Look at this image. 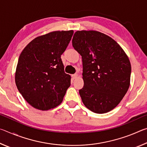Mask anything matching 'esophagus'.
Returning a JSON list of instances; mask_svg holds the SVG:
<instances>
[{"mask_svg":"<svg viewBox=\"0 0 147 147\" xmlns=\"http://www.w3.org/2000/svg\"><path fill=\"white\" fill-rule=\"evenodd\" d=\"M78 74H73V75H72V78H73V79H76L77 77H78Z\"/></svg>","mask_w":147,"mask_h":147,"instance_id":"1","label":"esophagus"}]
</instances>
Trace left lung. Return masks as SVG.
Here are the masks:
<instances>
[{
    "label": "left lung",
    "instance_id": "8db88e82",
    "mask_svg": "<svg viewBox=\"0 0 147 147\" xmlns=\"http://www.w3.org/2000/svg\"><path fill=\"white\" fill-rule=\"evenodd\" d=\"M72 43L82 58L84 84L79 93L84 104L96 113L112 110L130 86L128 57L115 40L97 31H77Z\"/></svg>",
    "mask_w": 147,
    "mask_h": 147
}]
</instances>
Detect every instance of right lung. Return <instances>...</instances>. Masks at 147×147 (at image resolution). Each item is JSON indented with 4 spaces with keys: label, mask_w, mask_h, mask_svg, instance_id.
<instances>
[{
    "label": "right lung",
    "mask_w": 147,
    "mask_h": 147,
    "mask_svg": "<svg viewBox=\"0 0 147 147\" xmlns=\"http://www.w3.org/2000/svg\"><path fill=\"white\" fill-rule=\"evenodd\" d=\"M73 33V30L55 31L37 37L20 54L16 84L20 93L34 108L49 110L63 101L71 86V76L65 73L61 55Z\"/></svg>",
    "instance_id": "1"
}]
</instances>
